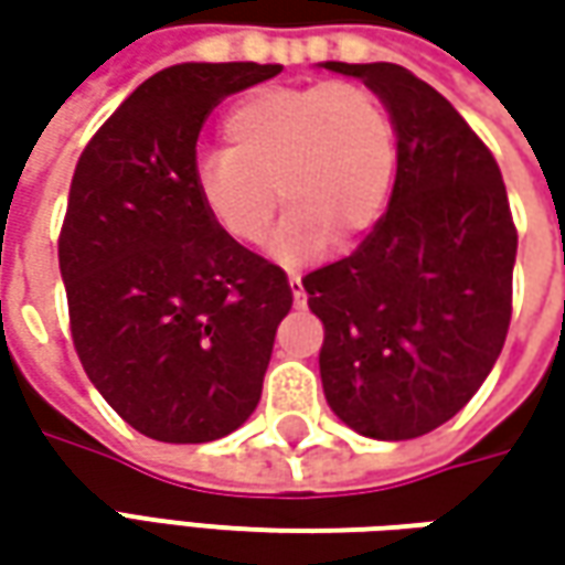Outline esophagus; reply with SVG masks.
Masks as SVG:
<instances>
[{
  "mask_svg": "<svg viewBox=\"0 0 565 565\" xmlns=\"http://www.w3.org/2000/svg\"><path fill=\"white\" fill-rule=\"evenodd\" d=\"M289 289H292L295 308H305V301H308V292H305V286H301V276H298V273H289Z\"/></svg>",
  "mask_w": 565,
  "mask_h": 565,
  "instance_id": "1",
  "label": "esophagus"
}]
</instances>
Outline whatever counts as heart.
Returning <instances> with one entry per match:
<instances>
[{
    "label": "heart",
    "instance_id": "obj_1",
    "mask_svg": "<svg viewBox=\"0 0 565 565\" xmlns=\"http://www.w3.org/2000/svg\"><path fill=\"white\" fill-rule=\"evenodd\" d=\"M223 141L194 169L198 201L232 242L257 245L282 198L289 216L273 254L289 264L327 242L355 245L377 226L396 179L393 116L355 81L254 90L228 109Z\"/></svg>",
    "mask_w": 565,
    "mask_h": 565
}]
</instances>
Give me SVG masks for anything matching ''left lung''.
I'll return each mask as SVG.
<instances>
[{"label": "left lung", "mask_w": 565, "mask_h": 565, "mask_svg": "<svg viewBox=\"0 0 565 565\" xmlns=\"http://www.w3.org/2000/svg\"><path fill=\"white\" fill-rule=\"evenodd\" d=\"M361 77L396 125V182L374 232L301 279L323 323L320 380L339 422L374 440L446 424L488 380L512 317L519 235L484 141L393 62H323Z\"/></svg>", "instance_id": "obj_1"}]
</instances>
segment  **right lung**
Wrapping results in <instances>:
<instances>
[{
  "mask_svg": "<svg viewBox=\"0 0 565 565\" xmlns=\"http://www.w3.org/2000/svg\"><path fill=\"white\" fill-rule=\"evenodd\" d=\"M282 65L182 62L147 77L84 147L58 235L75 352L99 396L163 444H210L260 402L286 273L198 201V135Z\"/></svg>",
  "mask_w": 565,
  "mask_h": 565,
  "instance_id": "right-lung-1",
  "label": "right lung"
}]
</instances>
